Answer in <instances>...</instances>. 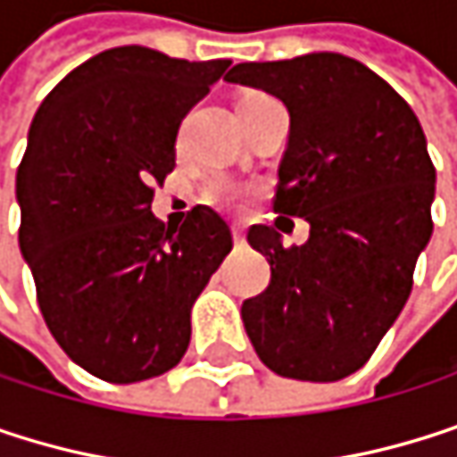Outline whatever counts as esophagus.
Here are the masks:
<instances>
[{"label":"esophagus","mask_w":457,"mask_h":457,"mask_svg":"<svg viewBox=\"0 0 457 457\" xmlns=\"http://www.w3.org/2000/svg\"><path fill=\"white\" fill-rule=\"evenodd\" d=\"M233 238H236V244H238V246H244V244H246V230H244L241 224H233Z\"/></svg>","instance_id":"34e87169"}]
</instances>
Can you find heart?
<instances>
[{"label":"heart","mask_w":457,"mask_h":457,"mask_svg":"<svg viewBox=\"0 0 457 457\" xmlns=\"http://www.w3.org/2000/svg\"><path fill=\"white\" fill-rule=\"evenodd\" d=\"M260 96H262V93H246L241 101L260 98ZM205 195H208L213 203H221V205H236V203L241 200V189H238L236 184H230V181H213V184H208Z\"/></svg>","instance_id":"heart-1"}]
</instances>
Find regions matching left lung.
I'll return each instance as SVG.
<instances>
[{"label":"left lung","mask_w":457,"mask_h":457,"mask_svg":"<svg viewBox=\"0 0 457 457\" xmlns=\"http://www.w3.org/2000/svg\"><path fill=\"white\" fill-rule=\"evenodd\" d=\"M224 79L287 104L273 211L311 224L303 246H284L268 224L249 230L270 262L268 289L241 308L249 340L281 378L343 380L402 313L434 230L423 128L383 77L340 53L238 63Z\"/></svg>","instance_id":"8db88e82"}]
</instances>
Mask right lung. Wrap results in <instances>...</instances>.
<instances>
[{
    "mask_svg": "<svg viewBox=\"0 0 457 457\" xmlns=\"http://www.w3.org/2000/svg\"><path fill=\"white\" fill-rule=\"evenodd\" d=\"M230 61L125 45L69 71L42 101L18 165V244L42 319L90 375L138 383L173 370L189 311L233 249L213 208L165 227L149 205L176 165L184 114Z\"/></svg>",
    "mask_w": 457,
    "mask_h": 457,
    "instance_id": "1",
    "label": "right lung"
}]
</instances>
